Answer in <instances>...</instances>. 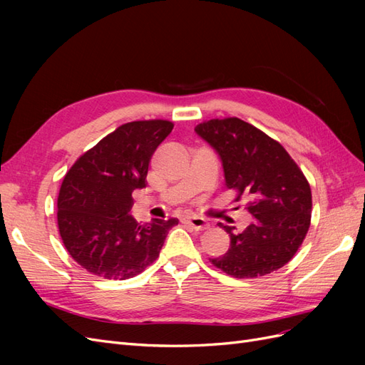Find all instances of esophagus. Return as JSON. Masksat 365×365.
Here are the masks:
<instances>
[{
	"label": "esophagus",
	"instance_id": "34e87169",
	"mask_svg": "<svg viewBox=\"0 0 365 365\" xmlns=\"http://www.w3.org/2000/svg\"><path fill=\"white\" fill-rule=\"evenodd\" d=\"M182 222L192 225L195 230H205V228H208L207 220L204 217H201V216H196V215H187V216H184L182 217Z\"/></svg>",
	"mask_w": 365,
	"mask_h": 365
}]
</instances>
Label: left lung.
Listing matches in <instances>:
<instances>
[{
  "label": "left lung",
  "instance_id": "obj_1",
  "mask_svg": "<svg viewBox=\"0 0 365 365\" xmlns=\"http://www.w3.org/2000/svg\"><path fill=\"white\" fill-rule=\"evenodd\" d=\"M195 132L222 161L227 189L248 200L254 217L240 233L220 224L231 244L216 268L236 279L259 277L284 267L311 225L312 193L303 172L284 148L240 118L208 120Z\"/></svg>",
  "mask_w": 365,
  "mask_h": 365
}]
</instances>
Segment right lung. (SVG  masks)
<instances>
[{
	"instance_id": "1",
	"label": "right lung",
	"mask_w": 365,
	"mask_h": 365,
	"mask_svg": "<svg viewBox=\"0 0 365 365\" xmlns=\"http://www.w3.org/2000/svg\"><path fill=\"white\" fill-rule=\"evenodd\" d=\"M173 129L170 121L121 125L85 152L65 175L58 225L70 256L98 277H135L160 256L178 219L138 224L132 192L145 189L152 153Z\"/></svg>"
}]
</instances>
